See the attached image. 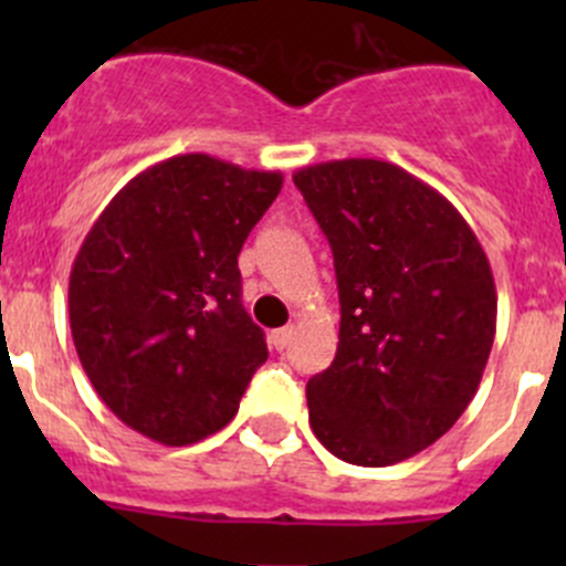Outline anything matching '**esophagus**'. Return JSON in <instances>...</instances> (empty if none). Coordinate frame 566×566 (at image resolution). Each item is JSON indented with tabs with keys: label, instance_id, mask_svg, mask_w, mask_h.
<instances>
[{
	"label": "esophagus",
	"instance_id": "esophagus-1",
	"mask_svg": "<svg viewBox=\"0 0 566 566\" xmlns=\"http://www.w3.org/2000/svg\"><path fill=\"white\" fill-rule=\"evenodd\" d=\"M293 336H295L293 325H284V328L273 331V334H271V345L276 347V350H284V347H290V342H293Z\"/></svg>",
	"mask_w": 566,
	"mask_h": 566
}]
</instances>
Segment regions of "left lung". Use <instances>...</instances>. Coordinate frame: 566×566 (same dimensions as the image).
Returning a JSON list of instances; mask_svg holds the SVG:
<instances>
[{
    "mask_svg": "<svg viewBox=\"0 0 566 566\" xmlns=\"http://www.w3.org/2000/svg\"><path fill=\"white\" fill-rule=\"evenodd\" d=\"M334 251L339 345L306 384L310 424L334 458L384 468L452 430L495 336L493 271L447 197L378 158L293 175Z\"/></svg>",
    "mask_w": 566,
    "mask_h": 566,
    "instance_id": "1",
    "label": "left lung"
}]
</instances>
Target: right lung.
I'll list each match as a JSON object with an SVG mask.
<instances>
[{"mask_svg":"<svg viewBox=\"0 0 566 566\" xmlns=\"http://www.w3.org/2000/svg\"><path fill=\"white\" fill-rule=\"evenodd\" d=\"M282 180L205 153L167 158L125 182L84 238L67 284L73 345L106 408L150 441L219 432L265 364L238 254Z\"/></svg>","mask_w":566,"mask_h":566,"instance_id":"add662e5","label":"right lung"}]
</instances>
